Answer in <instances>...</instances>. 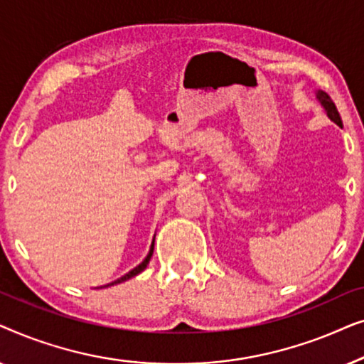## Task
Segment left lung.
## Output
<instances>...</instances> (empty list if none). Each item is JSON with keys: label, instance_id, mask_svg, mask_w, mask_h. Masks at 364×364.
Listing matches in <instances>:
<instances>
[{"label": "left lung", "instance_id": "left-lung-1", "mask_svg": "<svg viewBox=\"0 0 364 364\" xmlns=\"http://www.w3.org/2000/svg\"><path fill=\"white\" fill-rule=\"evenodd\" d=\"M316 99H318V102L321 104V107L325 109L326 116L330 117L333 122L338 124V126H343V124H341V117H340V112H338V109H336V106H335V102L331 101V97L328 96V94H326L325 91H321V89H318V91H316Z\"/></svg>", "mask_w": 364, "mask_h": 364}]
</instances>
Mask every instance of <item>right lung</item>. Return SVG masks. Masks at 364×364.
<instances>
[{
  "label": "right lung",
  "mask_w": 364,
  "mask_h": 364,
  "mask_svg": "<svg viewBox=\"0 0 364 364\" xmlns=\"http://www.w3.org/2000/svg\"><path fill=\"white\" fill-rule=\"evenodd\" d=\"M154 240H156V235H154ZM154 240H152V245H151V250H149V253H147V257L144 258V260L139 263V265L136 267V268H132L131 272H127L126 275L124 277H121V278H117V280H114V282H111V283H107V285H104V287H112V285H117V283H122V282H127L129 278H132V277H136V275H139V273L141 272H144L146 270V267H147V263L151 262V257H152V253H154ZM104 287H101V288H104Z\"/></svg>",
  "instance_id": "obj_1"
}]
</instances>
